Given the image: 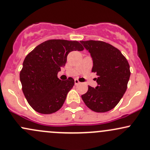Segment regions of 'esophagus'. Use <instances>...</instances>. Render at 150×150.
Wrapping results in <instances>:
<instances>
[{"instance_id":"1","label":"esophagus","mask_w":150,"mask_h":150,"mask_svg":"<svg viewBox=\"0 0 150 150\" xmlns=\"http://www.w3.org/2000/svg\"><path fill=\"white\" fill-rule=\"evenodd\" d=\"M74 83H75L76 85H77V84H79V83H80V81H79L78 79H74Z\"/></svg>"}]
</instances>
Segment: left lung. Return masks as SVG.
Wrapping results in <instances>:
<instances>
[{
	"instance_id": "left-lung-1",
	"label": "left lung",
	"mask_w": 150,
	"mask_h": 150,
	"mask_svg": "<svg viewBox=\"0 0 150 150\" xmlns=\"http://www.w3.org/2000/svg\"><path fill=\"white\" fill-rule=\"evenodd\" d=\"M80 42L91 54L92 72L98 76V86H88L87 92L81 95L82 99L94 112L110 111L127 90L130 76L129 63L120 50L109 43L93 40Z\"/></svg>"
}]
</instances>
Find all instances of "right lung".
Listing matches in <instances>:
<instances>
[{"mask_svg":"<svg viewBox=\"0 0 150 150\" xmlns=\"http://www.w3.org/2000/svg\"><path fill=\"white\" fill-rule=\"evenodd\" d=\"M83 50L76 41L52 39L37 46L26 56L20 80L24 96L35 111L49 114L62 108L74 80L69 77L62 81L58 72L65 66L69 52Z\"/></svg>","mask_w":150,"mask_h":150,"instance_id":"1","label":"right lung"}]
</instances>
